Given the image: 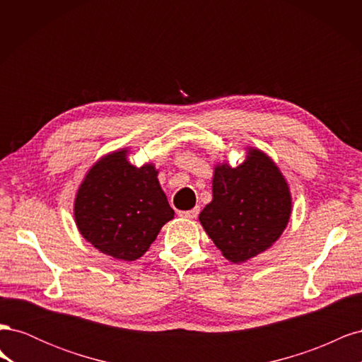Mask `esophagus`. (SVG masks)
I'll return each instance as SVG.
<instances>
[{
  "label": "esophagus",
  "mask_w": 362,
  "mask_h": 362,
  "mask_svg": "<svg viewBox=\"0 0 362 362\" xmlns=\"http://www.w3.org/2000/svg\"><path fill=\"white\" fill-rule=\"evenodd\" d=\"M199 214V208H193V210H182V211H178V216L181 217H185V218H194L196 216Z\"/></svg>",
  "instance_id": "34e87169"
}]
</instances>
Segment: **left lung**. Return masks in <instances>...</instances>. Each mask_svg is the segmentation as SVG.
Listing matches in <instances>:
<instances>
[{
	"label": "left lung",
	"instance_id": "8db88e82",
	"mask_svg": "<svg viewBox=\"0 0 362 362\" xmlns=\"http://www.w3.org/2000/svg\"><path fill=\"white\" fill-rule=\"evenodd\" d=\"M290 214V187L276 163L261 149L247 148L237 168L216 164L213 201L199 222L222 255L240 264L275 243Z\"/></svg>",
	"mask_w": 362,
	"mask_h": 362
}]
</instances>
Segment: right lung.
Returning a JSON list of instances; mask_svg holds the SVG:
<instances>
[{"instance_id": "right-lung-1", "label": "right lung", "mask_w": 362, "mask_h": 362, "mask_svg": "<svg viewBox=\"0 0 362 362\" xmlns=\"http://www.w3.org/2000/svg\"><path fill=\"white\" fill-rule=\"evenodd\" d=\"M128 148L98 160L86 173L74 202L80 234L105 255L139 259L173 218L152 163L136 168Z\"/></svg>"}]
</instances>
